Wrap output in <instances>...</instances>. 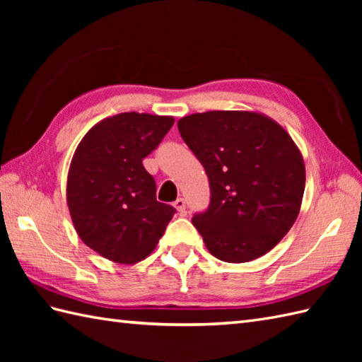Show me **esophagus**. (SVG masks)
<instances>
[{
  "label": "esophagus",
  "instance_id": "1",
  "mask_svg": "<svg viewBox=\"0 0 362 362\" xmlns=\"http://www.w3.org/2000/svg\"><path fill=\"white\" fill-rule=\"evenodd\" d=\"M174 206H175V210L179 211L180 214H185V209H187V202H185V199H183V197H179V199H177V201L174 202Z\"/></svg>",
  "mask_w": 362,
  "mask_h": 362
}]
</instances>
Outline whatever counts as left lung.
I'll return each instance as SVG.
<instances>
[{
  "instance_id": "left-lung-1",
  "label": "left lung",
  "mask_w": 362,
  "mask_h": 362,
  "mask_svg": "<svg viewBox=\"0 0 362 362\" xmlns=\"http://www.w3.org/2000/svg\"><path fill=\"white\" fill-rule=\"evenodd\" d=\"M210 180L209 210L193 218L213 257L247 263L263 257L298 216L305 191L302 152L279 122L250 110H211L177 121Z\"/></svg>"
}]
</instances>
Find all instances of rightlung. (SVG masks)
Masks as SVG:
<instances>
[{
    "instance_id": "1",
    "label": "right lung",
    "mask_w": 362,
    "mask_h": 362,
    "mask_svg": "<svg viewBox=\"0 0 362 362\" xmlns=\"http://www.w3.org/2000/svg\"><path fill=\"white\" fill-rule=\"evenodd\" d=\"M173 117L126 112L91 127L74 151L66 204L79 238L119 264L149 257L175 210L156 199L143 158L157 148Z\"/></svg>"
}]
</instances>
